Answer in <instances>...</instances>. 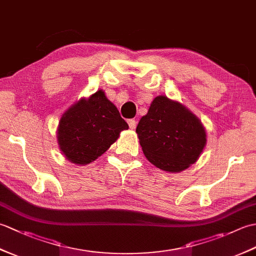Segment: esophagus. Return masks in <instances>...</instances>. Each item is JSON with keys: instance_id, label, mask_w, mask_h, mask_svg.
I'll list each match as a JSON object with an SVG mask.
<instances>
[{"instance_id": "obj_1", "label": "esophagus", "mask_w": 256, "mask_h": 256, "mask_svg": "<svg viewBox=\"0 0 256 256\" xmlns=\"http://www.w3.org/2000/svg\"><path fill=\"white\" fill-rule=\"evenodd\" d=\"M128 126H130V128H131V130H134L135 128H136V121H135L134 118L128 120Z\"/></svg>"}]
</instances>
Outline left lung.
Masks as SVG:
<instances>
[{
    "mask_svg": "<svg viewBox=\"0 0 256 256\" xmlns=\"http://www.w3.org/2000/svg\"><path fill=\"white\" fill-rule=\"evenodd\" d=\"M138 138L146 158L160 170L179 172L198 160L206 144L204 124L194 114L166 96L152 101L140 120Z\"/></svg>",
    "mask_w": 256,
    "mask_h": 256,
    "instance_id": "1",
    "label": "left lung"
}]
</instances>
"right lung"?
<instances>
[{
  "label": "right lung",
  "mask_w": 256,
  "mask_h": 256,
  "mask_svg": "<svg viewBox=\"0 0 256 256\" xmlns=\"http://www.w3.org/2000/svg\"><path fill=\"white\" fill-rule=\"evenodd\" d=\"M128 125L104 91L81 98L60 118L57 142L62 153L76 165H86L110 148Z\"/></svg>",
  "instance_id": "1"
}]
</instances>
